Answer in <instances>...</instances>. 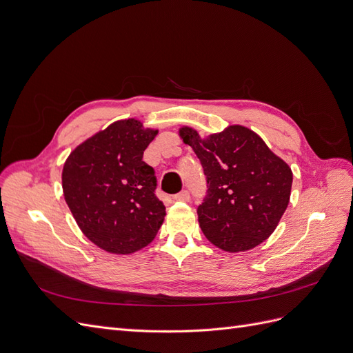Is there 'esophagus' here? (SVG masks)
<instances>
[{
  "label": "esophagus",
  "instance_id": "34e87169",
  "mask_svg": "<svg viewBox=\"0 0 353 353\" xmlns=\"http://www.w3.org/2000/svg\"><path fill=\"white\" fill-rule=\"evenodd\" d=\"M174 200H176V201H188V200H190V193H188L187 190L181 191V193H178L176 196H174Z\"/></svg>",
  "mask_w": 353,
  "mask_h": 353
}]
</instances>
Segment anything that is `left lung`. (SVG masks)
<instances>
[{"mask_svg":"<svg viewBox=\"0 0 353 353\" xmlns=\"http://www.w3.org/2000/svg\"><path fill=\"white\" fill-rule=\"evenodd\" d=\"M178 135L193 148L208 178V197L197 209L206 239L230 253L252 250L270 239L290 201V166L243 125L205 138L181 126Z\"/></svg>","mask_w":353,"mask_h":353,"instance_id":"left-lung-1","label":"left lung"}]
</instances>
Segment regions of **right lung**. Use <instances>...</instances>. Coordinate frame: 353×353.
<instances>
[{"label": "right lung", "mask_w": 353, "mask_h": 353, "mask_svg": "<svg viewBox=\"0 0 353 353\" xmlns=\"http://www.w3.org/2000/svg\"><path fill=\"white\" fill-rule=\"evenodd\" d=\"M159 130L135 117L116 121L68 156L63 196L91 243L112 254H132L150 244L166 216L154 196L156 176L143 153Z\"/></svg>", "instance_id": "obj_1"}]
</instances>
